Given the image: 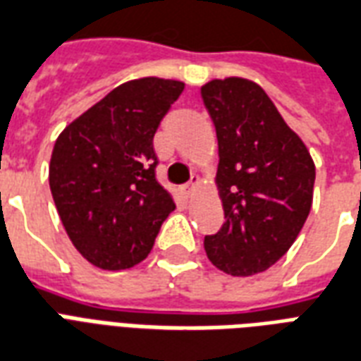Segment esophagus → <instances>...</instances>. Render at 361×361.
<instances>
[{"instance_id":"obj_1","label":"esophagus","mask_w":361,"mask_h":361,"mask_svg":"<svg viewBox=\"0 0 361 361\" xmlns=\"http://www.w3.org/2000/svg\"><path fill=\"white\" fill-rule=\"evenodd\" d=\"M197 186H200V177H192V178H190V183H188V184H186V186H184V192H186V194L190 196L192 192L196 190Z\"/></svg>"}]
</instances>
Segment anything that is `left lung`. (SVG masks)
Listing matches in <instances>:
<instances>
[{"mask_svg":"<svg viewBox=\"0 0 361 361\" xmlns=\"http://www.w3.org/2000/svg\"><path fill=\"white\" fill-rule=\"evenodd\" d=\"M203 104L215 123V184L224 224L205 235L209 261L230 276H253L297 240L314 196L312 156L264 89L243 78L211 80Z\"/></svg>","mask_w":361,"mask_h":361,"instance_id":"1","label":"left lung"}]
</instances>
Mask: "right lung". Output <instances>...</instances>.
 I'll return each mask as SVG.
<instances>
[{
  "label": "right lung",
  "instance_id": "right-lung-1",
  "mask_svg": "<svg viewBox=\"0 0 361 361\" xmlns=\"http://www.w3.org/2000/svg\"><path fill=\"white\" fill-rule=\"evenodd\" d=\"M183 89V81L164 78L126 81L56 139L51 194L70 242L94 267L139 264L175 209L156 180L154 135Z\"/></svg>",
  "mask_w": 361,
  "mask_h": 361
}]
</instances>
